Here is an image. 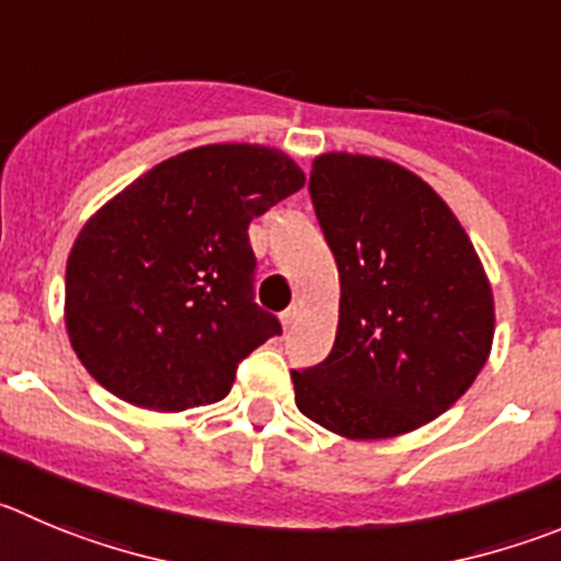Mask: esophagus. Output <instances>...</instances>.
<instances>
[{
  "mask_svg": "<svg viewBox=\"0 0 561 561\" xmlns=\"http://www.w3.org/2000/svg\"><path fill=\"white\" fill-rule=\"evenodd\" d=\"M298 321V307H290V310L282 312V327H285V332H290L293 327H296Z\"/></svg>",
  "mask_w": 561,
  "mask_h": 561,
  "instance_id": "esophagus-1",
  "label": "esophagus"
}]
</instances>
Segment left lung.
I'll list each match as a JSON object with an SVG mask.
<instances>
[{
	"label": "left lung",
	"mask_w": 561,
	"mask_h": 561,
	"mask_svg": "<svg viewBox=\"0 0 561 561\" xmlns=\"http://www.w3.org/2000/svg\"><path fill=\"white\" fill-rule=\"evenodd\" d=\"M310 196L340 271V321L321 365L290 370L296 407L348 439L415 432L484 368L493 287L428 182L381 157L312 160Z\"/></svg>",
	"instance_id": "1"
}]
</instances>
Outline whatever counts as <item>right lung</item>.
Here are the masks:
<instances>
[{
  "label": "right lung",
  "instance_id": "add662e5",
  "mask_svg": "<svg viewBox=\"0 0 561 561\" xmlns=\"http://www.w3.org/2000/svg\"><path fill=\"white\" fill-rule=\"evenodd\" d=\"M301 187L285 151L209 144L99 207L66 263V332L88 374L140 410L221 401L240 359L282 334L254 305L249 224Z\"/></svg>",
  "mask_w": 561,
  "mask_h": 561
}]
</instances>
